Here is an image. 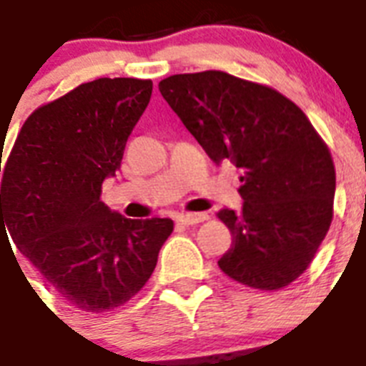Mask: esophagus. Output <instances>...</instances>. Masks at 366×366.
<instances>
[{"label":"esophagus","instance_id":"34e87169","mask_svg":"<svg viewBox=\"0 0 366 366\" xmlns=\"http://www.w3.org/2000/svg\"><path fill=\"white\" fill-rule=\"evenodd\" d=\"M209 218V214L204 212H195V214H178V222L182 225H195V224H201L204 219Z\"/></svg>","mask_w":366,"mask_h":366}]
</instances>
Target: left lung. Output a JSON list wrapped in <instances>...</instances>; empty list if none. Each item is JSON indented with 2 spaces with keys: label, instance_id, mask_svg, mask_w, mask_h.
<instances>
[{
  "label": "left lung",
  "instance_id": "8db88e82",
  "mask_svg": "<svg viewBox=\"0 0 366 366\" xmlns=\"http://www.w3.org/2000/svg\"><path fill=\"white\" fill-rule=\"evenodd\" d=\"M159 92L214 163L242 171V209L218 218L233 246L218 265L255 290H280L308 269L332 219L335 165L299 107L269 86L224 73L173 75Z\"/></svg>",
  "mask_w": 366,
  "mask_h": 366
}]
</instances>
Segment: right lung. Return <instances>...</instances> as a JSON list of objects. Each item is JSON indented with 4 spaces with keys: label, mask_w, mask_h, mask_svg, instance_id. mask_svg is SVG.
<instances>
[{
    "label": "right lung",
    "mask_w": 366,
    "mask_h": 366,
    "mask_svg": "<svg viewBox=\"0 0 366 366\" xmlns=\"http://www.w3.org/2000/svg\"><path fill=\"white\" fill-rule=\"evenodd\" d=\"M150 96L152 80L76 86L31 112L3 171L0 231L7 225L16 248L79 310L101 314L137 295L173 233V219L124 218L101 201Z\"/></svg>",
    "instance_id": "1"
}]
</instances>
